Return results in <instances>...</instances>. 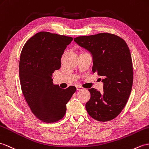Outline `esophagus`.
Returning a JSON list of instances; mask_svg holds the SVG:
<instances>
[{"instance_id":"esophagus-1","label":"esophagus","mask_w":149,"mask_h":149,"mask_svg":"<svg viewBox=\"0 0 149 149\" xmlns=\"http://www.w3.org/2000/svg\"><path fill=\"white\" fill-rule=\"evenodd\" d=\"M77 90H83V88L81 86H77Z\"/></svg>"}]
</instances>
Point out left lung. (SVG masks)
I'll list each match as a JSON object with an SVG mask.
<instances>
[{
	"instance_id": "left-lung-1",
	"label": "left lung",
	"mask_w": 149,
	"mask_h": 149,
	"mask_svg": "<svg viewBox=\"0 0 149 149\" xmlns=\"http://www.w3.org/2000/svg\"><path fill=\"white\" fill-rule=\"evenodd\" d=\"M74 41L92 54V71L102 77L104 83L102 92L88 90L91 97L86 109L95 120L111 121L120 114L132 91L133 66L128 45L123 38L108 33L81 36Z\"/></svg>"
}]
</instances>
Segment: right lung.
<instances>
[{
	"instance_id": "1",
	"label": "right lung",
	"mask_w": 149,
	"mask_h": 149,
	"mask_svg": "<svg viewBox=\"0 0 149 149\" xmlns=\"http://www.w3.org/2000/svg\"><path fill=\"white\" fill-rule=\"evenodd\" d=\"M72 37L41 31L25 43L21 53L19 74L25 100L36 117L50 123L59 121L76 87L54 85L52 73L61 68L64 50Z\"/></svg>"
}]
</instances>
